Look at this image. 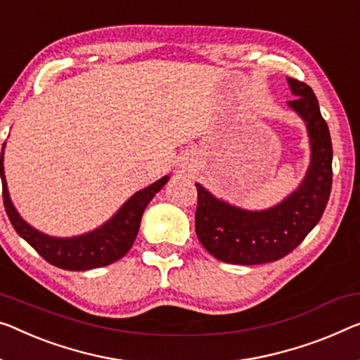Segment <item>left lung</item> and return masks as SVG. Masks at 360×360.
<instances>
[{"label": "left lung", "instance_id": "8db88e82", "mask_svg": "<svg viewBox=\"0 0 360 360\" xmlns=\"http://www.w3.org/2000/svg\"><path fill=\"white\" fill-rule=\"evenodd\" d=\"M296 98L288 105L302 117L310 139V166L291 195L268 210L249 212L218 200L197 187L195 233L214 259L236 265H260L283 259L320 221L333 182V147L319 100L307 84L288 77Z\"/></svg>", "mask_w": 360, "mask_h": 360}]
</instances>
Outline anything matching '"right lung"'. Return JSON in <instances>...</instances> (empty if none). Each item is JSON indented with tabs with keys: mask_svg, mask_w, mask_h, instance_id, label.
<instances>
[{
	"mask_svg": "<svg viewBox=\"0 0 360 360\" xmlns=\"http://www.w3.org/2000/svg\"><path fill=\"white\" fill-rule=\"evenodd\" d=\"M4 148V143H3ZM0 176L3 182L4 210L15 233L25 239L48 264L63 270L84 271L106 266L124 257L137 238L143 210L155 194L168 182V176L139 191L122 205L117 213L100 228L74 238H51L37 231L25 223L9 198L6 178H4L3 150L0 157Z\"/></svg>",
	"mask_w": 360,
	"mask_h": 360,
	"instance_id": "right-lung-1",
	"label": "right lung"
}]
</instances>
